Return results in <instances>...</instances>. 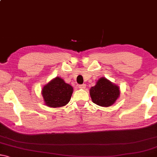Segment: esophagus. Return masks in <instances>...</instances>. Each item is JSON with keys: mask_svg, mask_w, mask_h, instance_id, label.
I'll use <instances>...</instances> for the list:
<instances>
[{"mask_svg": "<svg viewBox=\"0 0 157 157\" xmlns=\"http://www.w3.org/2000/svg\"><path fill=\"white\" fill-rule=\"evenodd\" d=\"M85 87H86V85H79V86H78V87L80 89H85Z\"/></svg>", "mask_w": 157, "mask_h": 157, "instance_id": "esophagus-1", "label": "esophagus"}]
</instances>
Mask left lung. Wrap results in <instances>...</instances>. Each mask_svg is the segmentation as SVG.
I'll return each instance as SVG.
<instances>
[{
  "mask_svg": "<svg viewBox=\"0 0 157 157\" xmlns=\"http://www.w3.org/2000/svg\"><path fill=\"white\" fill-rule=\"evenodd\" d=\"M120 87L104 77H100L95 86L90 89L92 101L102 107L113 105L120 97Z\"/></svg>",
  "mask_w": 157,
  "mask_h": 157,
  "instance_id": "obj_1",
  "label": "left lung"
}]
</instances>
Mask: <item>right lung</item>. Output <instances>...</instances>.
Returning a JSON list of instances; mask_svg holds the SVG:
<instances>
[{"instance_id":"add662e5","label":"right lung","mask_w":157,"mask_h":157,"mask_svg":"<svg viewBox=\"0 0 157 157\" xmlns=\"http://www.w3.org/2000/svg\"><path fill=\"white\" fill-rule=\"evenodd\" d=\"M72 93L73 87L59 77L52 79L41 90L45 105L51 108L66 105L70 102Z\"/></svg>"}]
</instances>
